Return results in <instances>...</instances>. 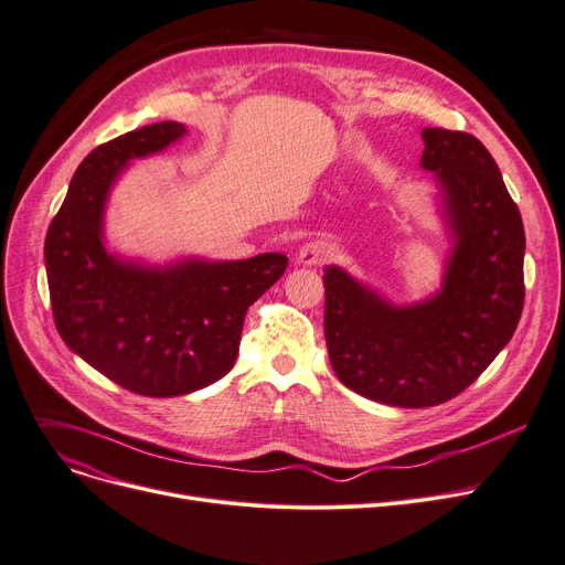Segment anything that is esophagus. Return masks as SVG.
<instances>
[{"instance_id": "34e87169", "label": "esophagus", "mask_w": 565, "mask_h": 565, "mask_svg": "<svg viewBox=\"0 0 565 565\" xmlns=\"http://www.w3.org/2000/svg\"><path fill=\"white\" fill-rule=\"evenodd\" d=\"M337 256V247L328 239H311L307 244H302L298 252V263L302 265H321L328 263Z\"/></svg>"}]
</instances>
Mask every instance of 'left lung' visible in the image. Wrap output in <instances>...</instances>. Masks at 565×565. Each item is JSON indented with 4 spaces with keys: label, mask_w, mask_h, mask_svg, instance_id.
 <instances>
[{
    "label": "left lung",
    "mask_w": 565,
    "mask_h": 565,
    "mask_svg": "<svg viewBox=\"0 0 565 565\" xmlns=\"http://www.w3.org/2000/svg\"><path fill=\"white\" fill-rule=\"evenodd\" d=\"M420 168L438 186L450 254L440 290L392 305L328 265L326 341L332 370L358 395L425 408L469 387L503 351L524 307V224L501 170L471 134L423 129Z\"/></svg>",
    "instance_id": "obj_1"
}]
</instances>
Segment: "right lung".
I'll return each instance as SVG.
<instances>
[{"label":"right lung","mask_w":565,"mask_h":565,"mask_svg":"<svg viewBox=\"0 0 565 565\" xmlns=\"http://www.w3.org/2000/svg\"><path fill=\"white\" fill-rule=\"evenodd\" d=\"M184 134L180 121H161L96 147L45 235L60 337L96 372L145 397L189 395L226 376L247 309L288 265L284 254L147 265L106 249L104 214L121 170Z\"/></svg>","instance_id":"add662e5"}]
</instances>
